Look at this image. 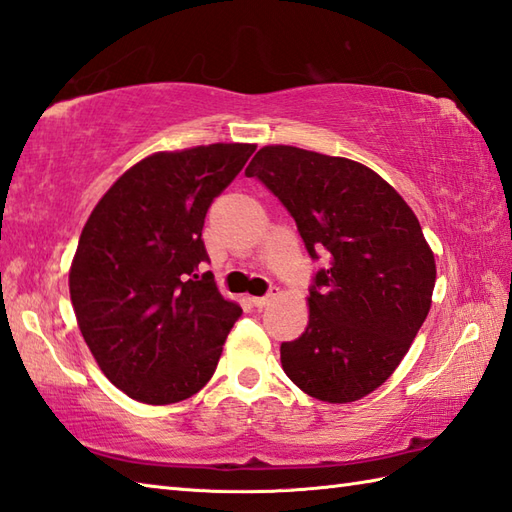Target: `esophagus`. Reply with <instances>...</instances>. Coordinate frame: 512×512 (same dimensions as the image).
Listing matches in <instances>:
<instances>
[{
  "label": "esophagus",
  "instance_id": "obj_1",
  "mask_svg": "<svg viewBox=\"0 0 512 512\" xmlns=\"http://www.w3.org/2000/svg\"><path fill=\"white\" fill-rule=\"evenodd\" d=\"M279 294V290L275 288V290H272L270 294H266V296H251V303L255 305V307H266L272 299H275V296Z\"/></svg>",
  "mask_w": 512,
  "mask_h": 512
}]
</instances>
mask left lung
<instances>
[{
  "label": "left lung",
  "mask_w": 512,
  "mask_h": 512,
  "mask_svg": "<svg viewBox=\"0 0 512 512\" xmlns=\"http://www.w3.org/2000/svg\"><path fill=\"white\" fill-rule=\"evenodd\" d=\"M257 176L290 211L314 259L303 334L281 344L285 375L305 395L351 403L382 386L432 307L436 261L397 189L366 165L294 146H264Z\"/></svg>",
  "instance_id": "8db88e82"
}]
</instances>
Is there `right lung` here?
<instances>
[{"label":"right lung","mask_w":512,"mask_h":512,"mask_svg":"<svg viewBox=\"0 0 512 512\" xmlns=\"http://www.w3.org/2000/svg\"><path fill=\"white\" fill-rule=\"evenodd\" d=\"M255 144L154 152L109 187L80 233L69 296L100 371L130 399L168 406L205 386L242 307L224 299L202 227Z\"/></svg>","instance_id":"obj_1"}]
</instances>
